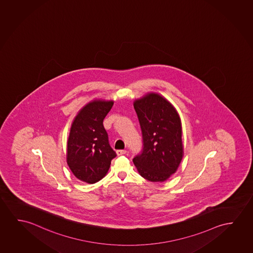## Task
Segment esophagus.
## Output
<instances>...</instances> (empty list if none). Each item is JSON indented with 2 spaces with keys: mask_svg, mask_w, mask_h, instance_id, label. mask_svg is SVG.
Here are the masks:
<instances>
[{
  "mask_svg": "<svg viewBox=\"0 0 253 253\" xmlns=\"http://www.w3.org/2000/svg\"><path fill=\"white\" fill-rule=\"evenodd\" d=\"M126 152H127L126 150H117V155L118 156L125 155V154H126Z\"/></svg>",
  "mask_w": 253,
  "mask_h": 253,
  "instance_id": "34e87169",
  "label": "esophagus"
}]
</instances>
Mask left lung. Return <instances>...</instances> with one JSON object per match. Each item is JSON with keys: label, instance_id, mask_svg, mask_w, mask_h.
Wrapping results in <instances>:
<instances>
[{"label": "left lung", "instance_id": "obj_1", "mask_svg": "<svg viewBox=\"0 0 253 253\" xmlns=\"http://www.w3.org/2000/svg\"><path fill=\"white\" fill-rule=\"evenodd\" d=\"M140 124L143 149L133 159L139 174L163 182L179 168L183 157L181 122L174 107L155 93L134 101Z\"/></svg>", "mask_w": 253, "mask_h": 253}]
</instances>
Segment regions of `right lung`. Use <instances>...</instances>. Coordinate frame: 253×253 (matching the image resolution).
Segmentation results:
<instances>
[{
	"label": "right lung",
	"instance_id": "obj_1",
	"mask_svg": "<svg viewBox=\"0 0 253 253\" xmlns=\"http://www.w3.org/2000/svg\"><path fill=\"white\" fill-rule=\"evenodd\" d=\"M112 101L94 100L74 118L67 142L66 161L74 176L89 184L101 180L117 153L109 143L103 120Z\"/></svg>",
	"mask_w": 253,
	"mask_h": 253
}]
</instances>
